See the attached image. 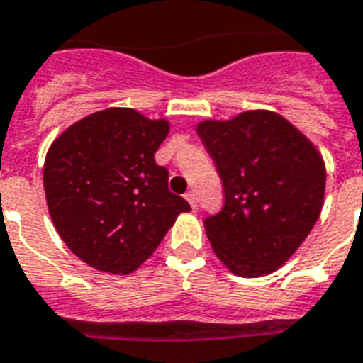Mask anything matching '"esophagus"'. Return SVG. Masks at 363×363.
<instances>
[{
	"instance_id": "esophagus-1",
	"label": "esophagus",
	"mask_w": 363,
	"mask_h": 363,
	"mask_svg": "<svg viewBox=\"0 0 363 363\" xmlns=\"http://www.w3.org/2000/svg\"><path fill=\"white\" fill-rule=\"evenodd\" d=\"M184 197H186V201L191 205V208H197V197H196V194H194V191H188Z\"/></svg>"
}]
</instances>
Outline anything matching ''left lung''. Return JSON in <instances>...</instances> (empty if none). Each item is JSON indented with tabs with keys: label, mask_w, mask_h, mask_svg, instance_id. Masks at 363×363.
Wrapping results in <instances>:
<instances>
[{
	"label": "left lung",
	"mask_w": 363,
	"mask_h": 363,
	"mask_svg": "<svg viewBox=\"0 0 363 363\" xmlns=\"http://www.w3.org/2000/svg\"><path fill=\"white\" fill-rule=\"evenodd\" d=\"M197 134L225 194L222 211L203 222L212 250L242 278L278 270L319 220L326 182L323 156L274 111L203 121Z\"/></svg>",
	"instance_id": "left-lung-1"
}]
</instances>
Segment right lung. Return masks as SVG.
<instances>
[{"label":"right lung","instance_id":"right-lung-1","mask_svg":"<svg viewBox=\"0 0 363 363\" xmlns=\"http://www.w3.org/2000/svg\"><path fill=\"white\" fill-rule=\"evenodd\" d=\"M169 132L132 108H108L69 126L44 162V194L59 237L89 267L128 274L190 211L167 188L155 152Z\"/></svg>","mask_w":363,"mask_h":363}]
</instances>
